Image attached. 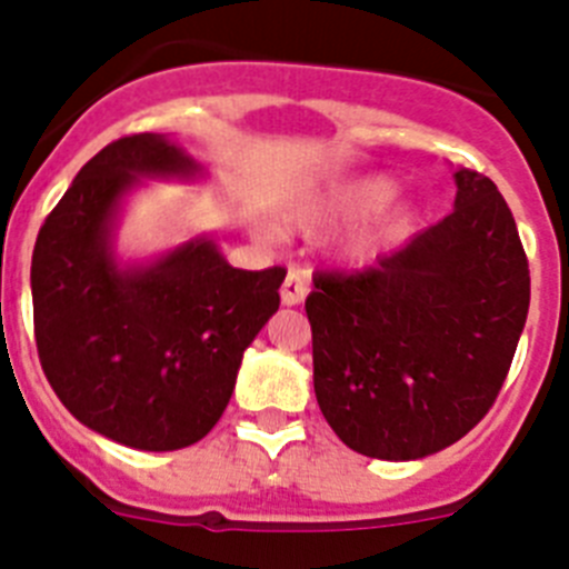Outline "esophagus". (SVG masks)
I'll use <instances>...</instances> for the list:
<instances>
[{
	"instance_id": "34e87169",
	"label": "esophagus",
	"mask_w": 569,
	"mask_h": 569,
	"mask_svg": "<svg viewBox=\"0 0 569 569\" xmlns=\"http://www.w3.org/2000/svg\"><path fill=\"white\" fill-rule=\"evenodd\" d=\"M305 296H308V281H305L301 270H290L284 276V284H281V305H288V308L290 305H301Z\"/></svg>"
}]
</instances>
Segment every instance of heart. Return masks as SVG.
<instances>
[{
  "mask_svg": "<svg viewBox=\"0 0 569 569\" xmlns=\"http://www.w3.org/2000/svg\"><path fill=\"white\" fill-rule=\"evenodd\" d=\"M393 196V182L385 176H367V179H356L350 184H339V188L328 190V193L316 196L313 202L299 208L296 213V224L299 228H325V224L345 222L353 216L370 213V210L381 208ZM396 219H367L353 236H350V250L353 253H370L376 248V241L393 230Z\"/></svg>",
  "mask_w": 569,
  "mask_h": 569,
  "instance_id": "heart-1",
  "label": "heart"
}]
</instances>
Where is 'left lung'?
Instances as JSON below:
<instances>
[{"instance_id": "1", "label": "left lung", "mask_w": 569, "mask_h": 569, "mask_svg": "<svg viewBox=\"0 0 569 569\" xmlns=\"http://www.w3.org/2000/svg\"><path fill=\"white\" fill-rule=\"evenodd\" d=\"M456 210L356 273H316L305 301L321 413L350 450L410 461L479 425L530 308L516 219L479 170Z\"/></svg>"}]
</instances>
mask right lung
<instances>
[{
  "label": "right lung",
  "mask_w": 569,
  "mask_h": 569,
  "mask_svg": "<svg viewBox=\"0 0 569 569\" xmlns=\"http://www.w3.org/2000/svg\"><path fill=\"white\" fill-rule=\"evenodd\" d=\"M196 173L164 136L116 139L50 210L30 261L33 336L53 393L84 427L150 453L196 445L222 419L288 273L230 268L204 236L148 268L116 264V208L139 176Z\"/></svg>",
  "instance_id": "obj_1"
}]
</instances>
